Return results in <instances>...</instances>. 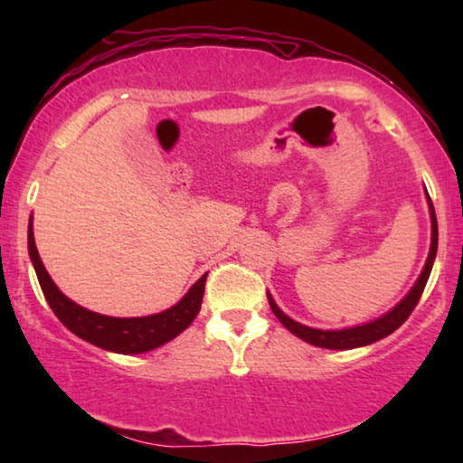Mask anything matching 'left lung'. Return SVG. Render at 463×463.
I'll return each mask as SVG.
<instances>
[{"label": "left lung", "mask_w": 463, "mask_h": 463, "mask_svg": "<svg viewBox=\"0 0 463 463\" xmlns=\"http://www.w3.org/2000/svg\"><path fill=\"white\" fill-rule=\"evenodd\" d=\"M427 192V190H425ZM427 202H429V214H430V249H429V257L425 261V268H422L419 279L414 281V286L411 288V292L406 294L401 302L396 304L394 308L388 310L386 315H382L380 318H373L370 323L357 325V326H347V328H315V326H307L302 323H296L294 318H289L284 310H281L273 296L268 292V300L269 307L273 310V315L278 317V320L284 325L289 333L296 335L298 339L307 341L315 347H325V349H355V347H365V345H372L375 341L383 339L396 331L406 318L411 317V312L417 307L420 300L422 289L427 286V279L430 276V269H433L435 263V255H437V218H435V208L430 203V198L427 194Z\"/></svg>", "instance_id": "8db88e82"}]
</instances>
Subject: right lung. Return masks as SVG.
Segmentation results:
<instances>
[{"mask_svg":"<svg viewBox=\"0 0 463 463\" xmlns=\"http://www.w3.org/2000/svg\"><path fill=\"white\" fill-rule=\"evenodd\" d=\"M28 253L30 261L34 265L38 281H41L46 302H49V307L61 323L73 335L80 336V339L106 351H112V354L137 355L161 347V345L175 339L179 333H184L194 323V318L198 317L202 307L203 284H206L208 271L187 289V294L182 300L167 310L156 312V315L132 318L98 315V312L83 308L77 302H73L71 298H67L51 279L49 271L44 269L41 255H38L33 231V216H30L28 222Z\"/></svg>","mask_w":463,"mask_h":463,"instance_id":"1","label":"right lung"}]
</instances>
